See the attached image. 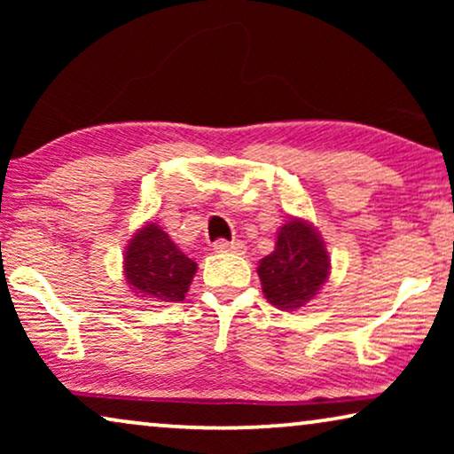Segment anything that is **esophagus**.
<instances>
[{
	"instance_id": "obj_1",
	"label": "esophagus",
	"mask_w": 454,
	"mask_h": 454,
	"mask_svg": "<svg viewBox=\"0 0 454 454\" xmlns=\"http://www.w3.org/2000/svg\"><path fill=\"white\" fill-rule=\"evenodd\" d=\"M215 252H233V254H244L246 246L241 241H227V239H216L213 244Z\"/></svg>"
}]
</instances>
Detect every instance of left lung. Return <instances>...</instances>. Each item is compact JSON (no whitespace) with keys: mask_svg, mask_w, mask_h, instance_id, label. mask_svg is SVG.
I'll return each mask as SVG.
<instances>
[{"mask_svg":"<svg viewBox=\"0 0 454 454\" xmlns=\"http://www.w3.org/2000/svg\"><path fill=\"white\" fill-rule=\"evenodd\" d=\"M325 241L308 221L291 219L278 229L275 252L260 260L258 277L266 300L278 309L306 306L328 278Z\"/></svg>","mask_w":454,"mask_h":454,"instance_id":"8db88e82","label":"left lung"}]
</instances>
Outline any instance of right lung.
Masks as SVG:
<instances>
[{
    "label": "right lung",
    "instance_id": "1",
    "mask_svg": "<svg viewBox=\"0 0 454 454\" xmlns=\"http://www.w3.org/2000/svg\"><path fill=\"white\" fill-rule=\"evenodd\" d=\"M126 281L151 301H182L196 275V262L173 244L157 223L134 233L123 258Z\"/></svg>",
    "mask_w": 454,
    "mask_h": 454
}]
</instances>
